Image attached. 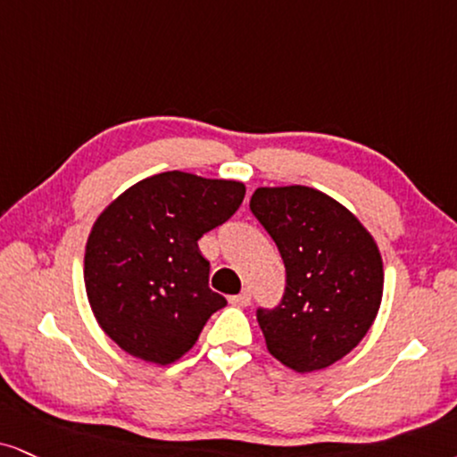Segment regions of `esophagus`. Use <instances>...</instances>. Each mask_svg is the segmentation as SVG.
I'll return each mask as SVG.
<instances>
[{"instance_id":"obj_1","label":"esophagus","mask_w":457,"mask_h":457,"mask_svg":"<svg viewBox=\"0 0 457 457\" xmlns=\"http://www.w3.org/2000/svg\"><path fill=\"white\" fill-rule=\"evenodd\" d=\"M250 301H252L250 290H244L241 295H235V296L228 298L230 305H235V307H247V305H250Z\"/></svg>"}]
</instances>
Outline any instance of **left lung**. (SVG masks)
<instances>
[{
  "instance_id": "8db88e82",
  "label": "left lung",
  "mask_w": 457,
  "mask_h": 457,
  "mask_svg": "<svg viewBox=\"0 0 457 457\" xmlns=\"http://www.w3.org/2000/svg\"><path fill=\"white\" fill-rule=\"evenodd\" d=\"M250 210L286 264V295L258 309L269 353L296 373L347 356L373 326L384 296V261L364 224L322 190L261 186Z\"/></svg>"
}]
</instances>
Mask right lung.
I'll return each mask as SVG.
<instances>
[{
  "label": "right lung",
  "instance_id": "add662e5",
  "mask_svg": "<svg viewBox=\"0 0 457 457\" xmlns=\"http://www.w3.org/2000/svg\"><path fill=\"white\" fill-rule=\"evenodd\" d=\"M245 186L186 171L133 184L99 213L84 250V286L101 330L159 366L190 352L227 298L210 290L196 241L237 212Z\"/></svg>",
  "mask_w": 457,
  "mask_h": 457
}]
</instances>
